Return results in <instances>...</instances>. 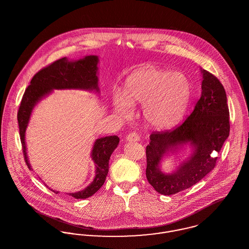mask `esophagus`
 Masks as SVG:
<instances>
[{
    "instance_id": "obj_1",
    "label": "esophagus",
    "mask_w": 249,
    "mask_h": 249,
    "mask_svg": "<svg viewBox=\"0 0 249 249\" xmlns=\"http://www.w3.org/2000/svg\"><path fill=\"white\" fill-rule=\"evenodd\" d=\"M125 141L126 142H138V141H140V137H139V135L137 133L132 132V133H129L125 137Z\"/></svg>"
}]
</instances>
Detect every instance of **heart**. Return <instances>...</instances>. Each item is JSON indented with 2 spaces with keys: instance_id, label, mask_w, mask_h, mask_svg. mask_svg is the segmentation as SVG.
Masks as SVG:
<instances>
[{
  "instance_id": "1",
  "label": "heart",
  "mask_w": 249,
  "mask_h": 249,
  "mask_svg": "<svg viewBox=\"0 0 249 249\" xmlns=\"http://www.w3.org/2000/svg\"><path fill=\"white\" fill-rule=\"evenodd\" d=\"M190 96V82L183 73L153 68L129 75L124 92L115 90L112 103L115 113L123 119L132 114L133 106L142 104L145 122L153 127L165 129L182 120Z\"/></svg>"
}]
</instances>
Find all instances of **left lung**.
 <instances>
[{
	"mask_svg": "<svg viewBox=\"0 0 249 249\" xmlns=\"http://www.w3.org/2000/svg\"><path fill=\"white\" fill-rule=\"evenodd\" d=\"M201 96L186 121L171 131L153 132L147 144L145 175L148 183L161 195L171 196L186 190L207 176L215 166L229 136V109L225 90L211 72L201 69ZM187 145L190 156L171 174L160 171L165 156L177 153Z\"/></svg>",
	"mask_w": 249,
	"mask_h": 249,
	"instance_id": "8db88e82",
	"label": "left lung"
}]
</instances>
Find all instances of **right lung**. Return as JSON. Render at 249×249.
I'll return each mask as SVG.
<instances>
[{
	"mask_svg": "<svg viewBox=\"0 0 249 249\" xmlns=\"http://www.w3.org/2000/svg\"><path fill=\"white\" fill-rule=\"evenodd\" d=\"M98 63L99 57L97 55H87L78 60H69L67 57H63L36 72L31 80V84L23 96L17 115L23 152L29 169L33 170L27 154L25 137L34 108L42 99L50 95L53 89H79L99 94ZM119 142L120 138L116 135L99 138L95 141L91 151V157L96 167L95 178L85 189L76 193H70L68 194L69 196L76 199L87 198L100 190L108 174L110 156ZM53 192L59 193L57 191Z\"/></svg>",
	"mask_w": 249,
	"mask_h": 249,
	"instance_id": "right-lung-1",
	"label": "right lung"
}]
</instances>
